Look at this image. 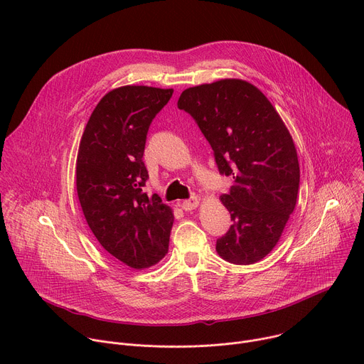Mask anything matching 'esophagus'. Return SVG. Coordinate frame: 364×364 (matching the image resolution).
Instances as JSON below:
<instances>
[{"label":"esophagus","instance_id":"1","mask_svg":"<svg viewBox=\"0 0 364 364\" xmlns=\"http://www.w3.org/2000/svg\"><path fill=\"white\" fill-rule=\"evenodd\" d=\"M198 205H199V199H198V196H191L190 199L183 200V202L180 203L181 209H184V210H191V209H195Z\"/></svg>","mask_w":364,"mask_h":364}]
</instances>
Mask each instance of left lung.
Instances as JSON below:
<instances>
[{
  "mask_svg": "<svg viewBox=\"0 0 364 364\" xmlns=\"http://www.w3.org/2000/svg\"><path fill=\"white\" fill-rule=\"evenodd\" d=\"M177 107L196 121L220 174L234 180L221 196L232 225L216 240L218 255L235 264L259 262L296 208L300 166L291 136L268 98L245 80L188 87Z\"/></svg>",
  "mask_w": 364,
  "mask_h": 364,
  "instance_id": "left-lung-1",
  "label": "left lung"
}]
</instances>
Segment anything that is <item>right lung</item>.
Masks as SVG:
<instances>
[{
    "mask_svg": "<svg viewBox=\"0 0 364 364\" xmlns=\"http://www.w3.org/2000/svg\"><path fill=\"white\" fill-rule=\"evenodd\" d=\"M173 92L149 86L108 92L79 146L76 186L87 225L109 255L134 269L168 253L174 216L158 195L143 191L149 178L143 154L151 123Z\"/></svg>",
    "mask_w": 364,
    "mask_h": 364,
    "instance_id": "add662e5",
    "label": "right lung"
}]
</instances>
